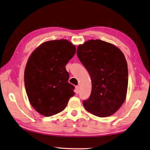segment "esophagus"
Here are the masks:
<instances>
[{
  "instance_id": "34e87169",
  "label": "esophagus",
  "mask_w": 150,
  "mask_h": 150,
  "mask_svg": "<svg viewBox=\"0 0 150 150\" xmlns=\"http://www.w3.org/2000/svg\"><path fill=\"white\" fill-rule=\"evenodd\" d=\"M79 91H80V87L79 86H77L75 87V92L77 94H78L79 92Z\"/></svg>"
}]
</instances>
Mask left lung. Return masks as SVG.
Returning <instances> with one entry per match:
<instances>
[{"mask_svg": "<svg viewBox=\"0 0 150 150\" xmlns=\"http://www.w3.org/2000/svg\"><path fill=\"white\" fill-rule=\"evenodd\" d=\"M77 54L92 81L91 96L83 101L84 109L100 117L113 115L127 96L128 67L123 53L111 43L96 39L79 45Z\"/></svg>", "mask_w": 150, "mask_h": 150, "instance_id": "obj_1", "label": "left lung"}]
</instances>
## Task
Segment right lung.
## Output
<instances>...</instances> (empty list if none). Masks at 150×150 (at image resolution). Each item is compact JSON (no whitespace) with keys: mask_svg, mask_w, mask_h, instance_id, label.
<instances>
[{"mask_svg":"<svg viewBox=\"0 0 150 150\" xmlns=\"http://www.w3.org/2000/svg\"><path fill=\"white\" fill-rule=\"evenodd\" d=\"M75 52V45L67 40H54L42 43L30 56L24 72L26 93L41 115L61 112L74 96L75 87L68 82L66 66Z\"/></svg>","mask_w":150,"mask_h":150,"instance_id":"add662e5","label":"right lung"}]
</instances>
